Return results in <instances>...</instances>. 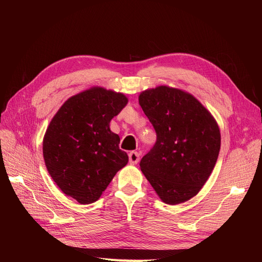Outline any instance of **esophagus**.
<instances>
[{
  "instance_id": "1",
  "label": "esophagus",
  "mask_w": 262,
  "mask_h": 262,
  "mask_svg": "<svg viewBox=\"0 0 262 262\" xmlns=\"http://www.w3.org/2000/svg\"><path fill=\"white\" fill-rule=\"evenodd\" d=\"M139 161H140V154L138 152H134V150H132V152L129 153V163L131 165L138 164Z\"/></svg>"
}]
</instances>
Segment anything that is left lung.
Wrapping results in <instances>:
<instances>
[{"mask_svg": "<svg viewBox=\"0 0 262 262\" xmlns=\"http://www.w3.org/2000/svg\"><path fill=\"white\" fill-rule=\"evenodd\" d=\"M139 104L157 137L141 160L142 172L163 202L175 205L190 200L217 161L216 120L193 95L165 85L142 92Z\"/></svg>", "mask_w": 262, "mask_h": 262, "instance_id": "left-lung-1", "label": "left lung"}]
</instances>
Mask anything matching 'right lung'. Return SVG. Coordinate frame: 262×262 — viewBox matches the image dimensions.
I'll list each match as a JSON object with an SVG mask.
<instances>
[{
  "mask_svg": "<svg viewBox=\"0 0 262 262\" xmlns=\"http://www.w3.org/2000/svg\"><path fill=\"white\" fill-rule=\"evenodd\" d=\"M128 98L94 86L70 97L47 128L42 142L46 167L61 191L78 203L97 201L129 157L109 123Z\"/></svg>",
  "mask_w": 262,
  "mask_h": 262,
  "instance_id": "add662e5",
  "label": "right lung"
}]
</instances>
